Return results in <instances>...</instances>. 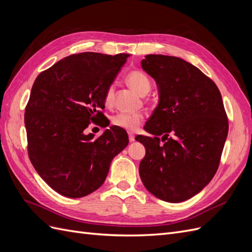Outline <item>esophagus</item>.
Masks as SVG:
<instances>
[{
  "label": "esophagus",
  "mask_w": 252,
  "mask_h": 252,
  "mask_svg": "<svg viewBox=\"0 0 252 252\" xmlns=\"http://www.w3.org/2000/svg\"><path fill=\"white\" fill-rule=\"evenodd\" d=\"M128 136H129V142H134V135L132 133H129Z\"/></svg>",
  "instance_id": "esophagus-1"
}]
</instances>
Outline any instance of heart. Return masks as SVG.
Returning a JSON list of instances; mask_svg holds the SVG:
<instances>
[{
	"label": "heart",
	"instance_id": "heart-1",
	"mask_svg": "<svg viewBox=\"0 0 252 252\" xmlns=\"http://www.w3.org/2000/svg\"><path fill=\"white\" fill-rule=\"evenodd\" d=\"M126 81L129 86L132 87L141 95L147 94L151 89V82L149 78L141 70H131L127 74ZM114 96L113 86H109L105 91L104 102L107 106L112 105ZM144 121L142 113H127L120 112L112 118V124L127 131H135Z\"/></svg>",
	"mask_w": 252,
	"mask_h": 252
}]
</instances>
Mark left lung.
Here are the masks:
<instances>
[{
	"label": "left lung",
	"instance_id": "left-lung-1",
	"mask_svg": "<svg viewBox=\"0 0 252 252\" xmlns=\"http://www.w3.org/2000/svg\"><path fill=\"white\" fill-rule=\"evenodd\" d=\"M141 65L157 83L158 104L144 127L154 136H135L146 149L140 177L158 199L184 202L218 170L228 134L222 95L215 82L183 59L148 55Z\"/></svg>",
	"mask_w": 252,
	"mask_h": 252
}]
</instances>
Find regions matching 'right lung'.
<instances>
[{
    "label": "right lung",
    "mask_w": 252,
    "mask_h": 252,
    "mask_svg": "<svg viewBox=\"0 0 252 252\" xmlns=\"http://www.w3.org/2000/svg\"><path fill=\"white\" fill-rule=\"evenodd\" d=\"M128 57L71 55L35 79L25 109L28 156L58 193L77 199L95 191L105 182L113 158L128 145L127 132L116 126L97 139L84 132L103 117L105 91Z\"/></svg>",
    "instance_id": "1"
}]
</instances>
